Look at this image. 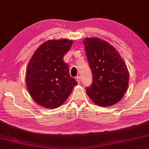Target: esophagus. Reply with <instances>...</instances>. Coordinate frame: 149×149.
<instances>
[{
    "label": "esophagus",
    "mask_w": 149,
    "mask_h": 149,
    "mask_svg": "<svg viewBox=\"0 0 149 149\" xmlns=\"http://www.w3.org/2000/svg\"><path fill=\"white\" fill-rule=\"evenodd\" d=\"M76 81L77 83H78V84H80V83H81V79H80L79 76H77L76 77Z\"/></svg>",
    "instance_id": "esophagus-1"
}]
</instances>
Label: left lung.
<instances>
[{
    "instance_id": "obj_1",
    "label": "left lung",
    "mask_w": 149,
    "mask_h": 149,
    "mask_svg": "<svg viewBox=\"0 0 149 149\" xmlns=\"http://www.w3.org/2000/svg\"><path fill=\"white\" fill-rule=\"evenodd\" d=\"M92 72L93 83L86 89L91 100L101 107H110L121 101L129 86L127 65L119 52L98 38L84 40Z\"/></svg>"
}]
</instances>
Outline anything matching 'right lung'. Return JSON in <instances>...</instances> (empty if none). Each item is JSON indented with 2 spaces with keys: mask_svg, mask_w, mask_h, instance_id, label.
I'll return each mask as SVG.
<instances>
[{
  "mask_svg": "<svg viewBox=\"0 0 149 149\" xmlns=\"http://www.w3.org/2000/svg\"><path fill=\"white\" fill-rule=\"evenodd\" d=\"M72 44L68 39L49 40L36 49L28 62L25 75L27 89L33 100L43 107H60L77 84L63 59Z\"/></svg>",
  "mask_w": 149,
  "mask_h": 149,
  "instance_id": "1",
  "label": "right lung"
}]
</instances>
